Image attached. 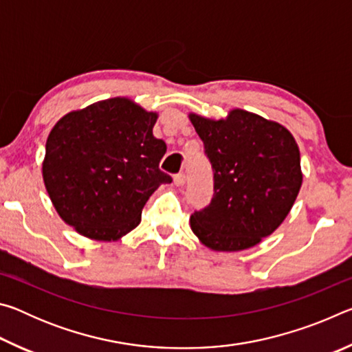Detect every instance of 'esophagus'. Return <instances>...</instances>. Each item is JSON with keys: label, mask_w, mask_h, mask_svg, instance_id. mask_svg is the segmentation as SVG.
Here are the masks:
<instances>
[{"label": "esophagus", "mask_w": 352, "mask_h": 352, "mask_svg": "<svg viewBox=\"0 0 352 352\" xmlns=\"http://www.w3.org/2000/svg\"><path fill=\"white\" fill-rule=\"evenodd\" d=\"M174 183L177 184V186H183V184L186 183V175H184L183 172H182V174H177L174 177Z\"/></svg>", "instance_id": "34e87169"}]
</instances>
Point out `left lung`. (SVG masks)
Returning a JSON list of instances; mask_svg holds the SVG:
<instances>
[{"label":"left lung","mask_w":352,"mask_h":352,"mask_svg":"<svg viewBox=\"0 0 352 352\" xmlns=\"http://www.w3.org/2000/svg\"><path fill=\"white\" fill-rule=\"evenodd\" d=\"M214 172L210 205L190 228L216 252H239L270 236L300 192V148L281 124L245 110L220 121L190 115Z\"/></svg>","instance_id":"obj_1"}]
</instances>
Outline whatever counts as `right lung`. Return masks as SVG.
<instances>
[{
    "instance_id": "1",
    "label": "right lung",
    "mask_w": 352,
    "mask_h": 352,
    "mask_svg": "<svg viewBox=\"0 0 352 352\" xmlns=\"http://www.w3.org/2000/svg\"><path fill=\"white\" fill-rule=\"evenodd\" d=\"M157 113L113 98L68 113L46 141L43 180L65 222L96 241L136 228L148 197L172 177L160 169L166 142Z\"/></svg>"
}]
</instances>
